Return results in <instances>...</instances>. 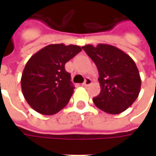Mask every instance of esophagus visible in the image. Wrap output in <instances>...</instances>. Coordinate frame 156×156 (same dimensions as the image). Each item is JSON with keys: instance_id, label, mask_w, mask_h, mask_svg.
Listing matches in <instances>:
<instances>
[{"instance_id": "1", "label": "esophagus", "mask_w": 156, "mask_h": 156, "mask_svg": "<svg viewBox=\"0 0 156 156\" xmlns=\"http://www.w3.org/2000/svg\"><path fill=\"white\" fill-rule=\"evenodd\" d=\"M91 83H92L91 79H90V78H88V77H87V78L85 79V81L83 82V84H82V85H83L84 87H87V86H89Z\"/></svg>"}]
</instances>
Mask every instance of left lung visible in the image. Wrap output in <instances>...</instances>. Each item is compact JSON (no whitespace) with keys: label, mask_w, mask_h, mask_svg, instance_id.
<instances>
[{"label":"left lung","mask_w":156,"mask_h":156,"mask_svg":"<svg viewBox=\"0 0 156 156\" xmlns=\"http://www.w3.org/2000/svg\"><path fill=\"white\" fill-rule=\"evenodd\" d=\"M99 72L101 92L94 103L108 114L117 115L134 103L141 90V81L133 59L108 44L82 47Z\"/></svg>","instance_id":"1"}]
</instances>
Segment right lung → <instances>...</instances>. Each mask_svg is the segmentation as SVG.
<instances>
[{"mask_svg": "<svg viewBox=\"0 0 156 156\" xmlns=\"http://www.w3.org/2000/svg\"><path fill=\"white\" fill-rule=\"evenodd\" d=\"M81 51L77 45L50 44L27 61L21 85L24 98L33 109L51 115L68 104L75 87L65 64Z\"/></svg>", "mask_w": 156, "mask_h": 156, "instance_id": "1", "label": "right lung"}]
</instances>
